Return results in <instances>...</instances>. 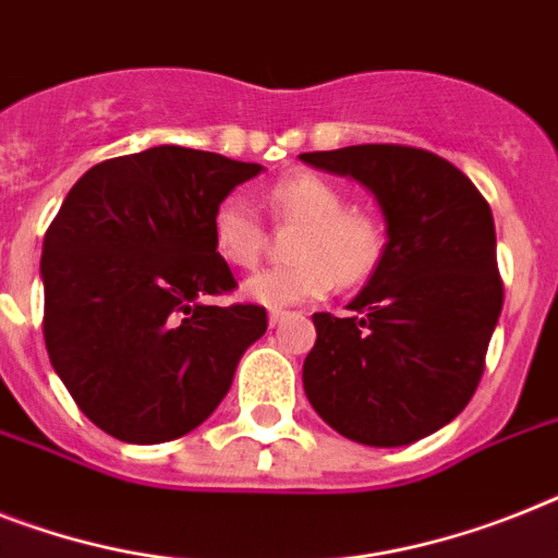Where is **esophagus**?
<instances>
[{"label":"esophagus","mask_w":558,"mask_h":558,"mask_svg":"<svg viewBox=\"0 0 558 558\" xmlns=\"http://www.w3.org/2000/svg\"><path fill=\"white\" fill-rule=\"evenodd\" d=\"M289 318H292V312H283V310H271V312H269V326H280V324H287Z\"/></svg>","instance_id":"obj_1"}]
</instances>
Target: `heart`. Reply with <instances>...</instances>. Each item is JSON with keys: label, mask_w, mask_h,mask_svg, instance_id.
Instances as JSON below:
<instances>
[{"label": "heart", "mask_w": 558, "mask_h": 558, "mask_svg": "<svg viewBox=\"0 0 558 558\" xmlns=\"http://www.w3.org/2000/svg\"><path fill=\"white\" fill-rule=\"evenodd\" d=\"M271 215L301 223L292 238V264L257 271L243 283L248 301L271 310L324 298L335 287L361 283L381 257V229L373 217L343 206L341 189L318 174H292L266 194ZM211 240L229 266L252 269L264 252V223L243 194H229L211 215Z\"/></svg>", "instance_id": "1"}]
</instances>
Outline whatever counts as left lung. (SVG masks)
Listing matches in <instances>:
<instances>
[{"label": "left lung", "instance_id": "left-lung-1", "mask_svg": "<svg viewBox=\"0 0 558 558\" xmlns=\"http://www.w3.org/2000/svg\"><path fill=\"white\" fill-rule=\"evenodd\" d=\"M303 162L369 189L387 226L381 260L347 303L315 312L303 392L350 441L404 447L473 398L501 315L496 226L478 189L424 148L350 146Z\"/></svg>", "mask_w": 558, "mask_h": 558}]
</instances>
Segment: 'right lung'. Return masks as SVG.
<instances>
[{
  "mask_svg": "<svg viewBox=\"0 0 558 558\" xmlns=\"http://www.w3.org/2000/svg\"><path fill=\"white\" fill-rule=\"evenodd\" d=\"M260 171L154 146L99 162L62 201L39 264L45 347L76 407L108 436L162 444L201 427L266 332L264 306L203 303L234 289L211 215Z\"/></svg>",
  "mask_w": 558,
  "mask_h": 558,
  "instance_id": "right-lung-1",
  "label": "right lung"
}]
</instances>
